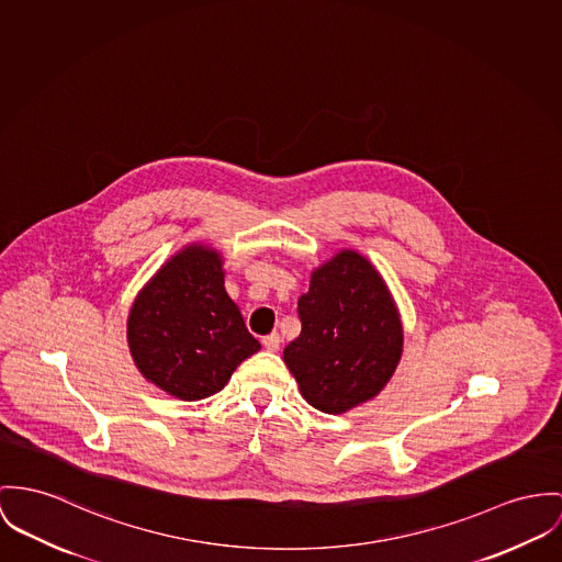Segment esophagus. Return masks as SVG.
Wrapping results in <instances>:
<instances>
[{"mask_svg": "<svg viewBox=\"0 0 562 562\" xmlns=\"http://www.w3.org/2000/svg\"><path fill=\"white\" fill-rule=\"evenodd\" d=\"M280 342H282V340H280V334H276V331L262 338V346H265L267 350H271V352H276V350L280 348Z\"/></svg>", "mask_w": 562, "mask_h": 562, "instance_id": "34e87169", "label": "esophagus"}]
</instances>
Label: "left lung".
I'll return each instance as SVG.
<instances>
[{"instance_id": "left-lung-1", "label": "left lung", "mask_w": 562, "mask_h": 562, "mask_svg": "<svg viewBox=\"0 0 562 562\" xmlns=\"http://www.w3.org/2000/svg\"><path fill=\"white\" fill-rule=\"evenodd\" d=\"M302 334L284 348V363L305 402L342 415L374 400L395 372L404 331L379 269L345 248L310 273L297 302Z\"/></svg>"}]
</instances>
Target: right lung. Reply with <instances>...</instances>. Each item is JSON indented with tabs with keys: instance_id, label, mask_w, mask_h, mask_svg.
I'll list each match as a JSON object with an SVG mask.
<instances>
[{
	"instance_id": "obj_1",
	"label": "right lung",
	"mask_w": 562,
	"mask_h": 562,
	"mask_svg": "<svg viewBox=\"0 0 562 562\" xmlns=\"http://www.w3.org/2000/svg\"><path fill=\"white\" fill-rule=\"evenodd\" d=\"M224 260L190 244L138 291L128 314L130 355L138 372L169 395L194 402L217 393L259 350L224 289Z\"/></svg>"
}]
</instances>
